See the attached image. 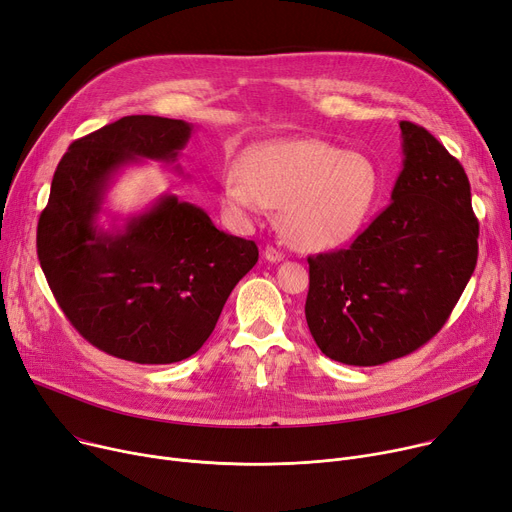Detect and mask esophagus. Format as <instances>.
<instances>
[{
	"label": "esophagus",
	"mask_w": 512,
	"mask_h": 512,
	"mask_svg": "<svg viewBox=\"0 0 512 512\" xmlns=\"http://www.w3.org/2000/svg\"><path fill=\"white\" fill-rule=\"evenodd\" d=\"M263 257H265L267 261L278 263V261H282V259H284V253H282L278 247H274V245H267V247H265V251H263Z\"/></svg>",
	"instance_id": "obj_1"
}]
</instances>
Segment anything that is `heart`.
Returning <instances> with one entry per match:
<instances>
[{
	"instance_id": "1",
	"label": "heart",
	"mask_w": 512,
	"mask_h": 512,
	"mask_svg": "<svg viewBox=\"0 0 512 512\" xmlns=\"http://www.w3.org/2000/svg\"><path fill=\"white\" fill-rule=\"evenodd\" d=\"M220 193L234 218L276 207L290 245L328 251L353 240L367 222L380 172L367 155L326 141H280L251 149L240 170L224 172Z\"/></svg>"
}]
</instances>
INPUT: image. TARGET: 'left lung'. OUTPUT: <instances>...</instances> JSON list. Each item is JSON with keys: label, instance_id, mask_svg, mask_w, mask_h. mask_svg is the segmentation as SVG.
<instances>
[{"label": "left lung", "instance_id": "1", "mask_svg": "<svg viewBox=\"0 0 512 512\" xmlns=\"http://www.w3.org/2000/svg\"><path fill=\"white\" fill-rule=\"evenodd\" d=\"M392 203L351 247L311 255L305 317L326 357L371 367L432 340L473 276L479 222L471 184L446 147L400 122Z\"/></svg>", "mask_w": 512, "mask_h": 512}]
</instances>
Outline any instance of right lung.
I'll return each instance as SVG.
<instances>
[{
  "label": "right lung",
  "instance_id": "right-lung-1",
  "mask_svg": "<svg viewBox=\"0 0 512 512\" xmlns=\"http://www.w3.org/2000/svg\"><path fill=\"white\" fill-rule=\"evenodd\" d=\"M193 126L126 116L76 139L39 215L37 255L76 332L99 351L143 365L195 355L232 288L259 259L253 240L226 234L174 195L103 232L95 220L112 176L139 157L174 161Z\"/></svg>",
  "mask_w": 512,
  "mask_h": 512
}]
</instances>
